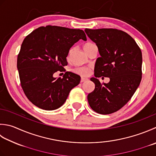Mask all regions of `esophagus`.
Segmentation results:
<instances>
[{
	"mask_svg": "<svg viewBox=\"0 0 156 156\" xmlns=\"http://www.w3.org/2000/svg\"><path fill=\"white\" fill-rule=\"evenodd\" d=\"M88 80L87 78H82L81 80H80V82H86Z\"/></svg>",
	"mask_w": 156,
	"mask_h": 156,
	"instance_id": "34e87169",
	"label": "esophagus"
}]
</instances>
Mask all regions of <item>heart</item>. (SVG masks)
<instances>
[{"label":"heart","instance_id":"b5f03b06","mask_svg":"<svg viewBox=\"0 0 156 156\" xmlns=\"http://www.w3.org/2000/svg\"><path fill=\"white\" fill-rule=\"evenodd\" d=\"M93 43L91 42H87V43L84 44L83 45V48L85 51V52H87L88 48H89L90 46H92ZM73 72L76 74L80 75L82 76H88V75H90V72H91V67L90 66H82V67H77V68H75L74 69H73Z\"/></svg>","mask_w":156,"mask_h":156}]
</instances>
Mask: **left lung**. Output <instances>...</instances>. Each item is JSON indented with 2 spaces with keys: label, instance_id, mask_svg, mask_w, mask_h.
Wrapping results in <instances>:
<instances>
[{
  "label": "left lung",
  "instance_id": "1",
  "mask_svg": "<svg viewBox=\"0 0 156 156\" xmlns=\"http://www.w3.org/2000/svg\"><path fill=\"white\" fill-rule=\"evenodd\" d=\"M95 42L101 57L97 58L90 80L95 84L88 94L93 110L100 114L117 112L131 99L142 78V53L135 40L124 31L113 28L85 29ZM111 80L101 84L98 77Z\"/></svg>",
  "mask_w": 156,
  "mask_h": 156
}]
</instances>
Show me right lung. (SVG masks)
<instances>
[{"label":"right lung","instance_id":"1","mask_svg":"<svg viewBox=\"0 0 156 156\" xmlns=\"http://www.w3.org/2000/svg\"><path fill=\"white\" fill-rule=\"evenodd\" d=\"M80 39L87 41L83 30L65 27H40L24 38L17 56V67L21 86L27 98L44 110L60 108L80 76L66 72L69 51ZM65 71L63 78L53 77Z\"/></svg>","mask_w":156,"mask_h":156}]
</instances>
